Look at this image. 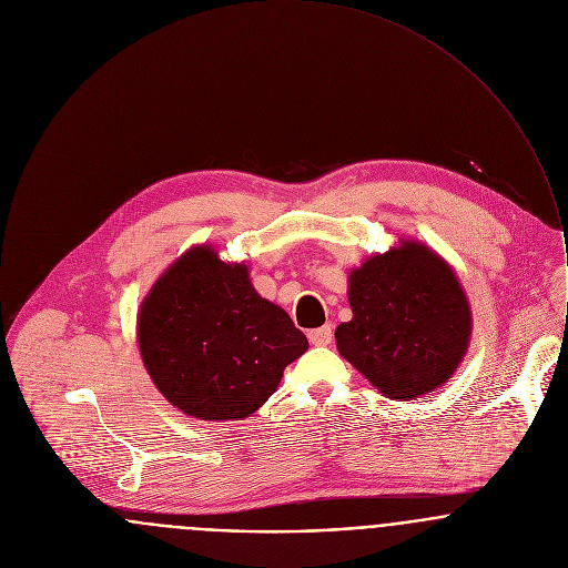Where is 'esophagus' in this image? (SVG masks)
<instances>
[{
  "mask_svg": "<svg viewBox=\"0 0 568 568\" xmlns=\"http://www.w3.org/2000/svg\"><path fill=\"white\" fill-rule=\"evenodd\" d=\"M308 339H311L313 346H328V344L333 342V328H331V324L311 331V333H308Z\"/></svg>",
  "mask_w": 568,
  "mask_h": 568,
  "instance_id": "1",
  "label": "esophagus"
}]
</instances>
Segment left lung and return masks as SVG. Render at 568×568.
Instances as JSON below:
<instances>
[{"label": "left lung", "mask_w": 568, "mask_h": 568, "mask_svg": "<svg viewBox=\"0 0 568 568\" xmlns=\"http://www.w3.org/2000/svg\"><path fill=\"white\" fill-rule=\"evenodd\" d=\"M353 320L335 331L339 355L387 398L440 387L463 362L471 311L452 266L420 242L368 257L348 280Z\"/></svg>", "instance_id": "obj_1"}]
</instances>
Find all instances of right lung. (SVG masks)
Returning a JSON list of instances; mask_svg holds the SVG:
<instances>
[{
  "instance_id": "right-lung-1",
  "label": "right lung",
  "mask_w": 568,
  "mask_h": 568,
  "mask_svg": "<svg viewBox=\"0 0 568 568\" xmlns=\"http://www.w3.org/2000/svg\"><path fill=\"white\" fill-rule=\"evenodd\" d=\"M139 348L161 394L200 420H242L308 351L284 308L257 295L244 264L202 244L181 255L139 311Z\"/></svg>"
}]
</instances>
